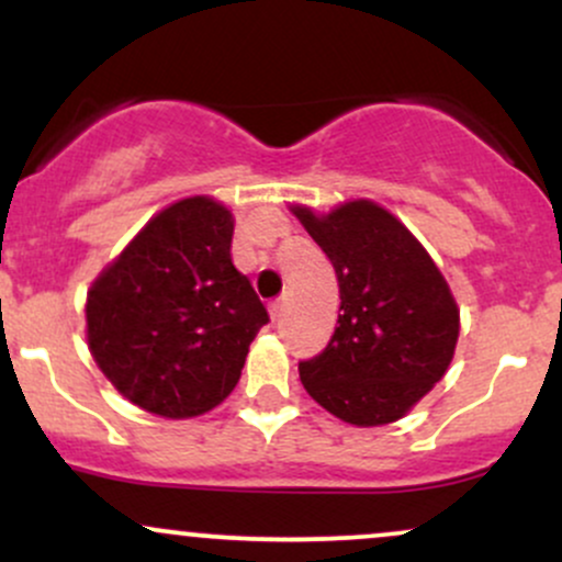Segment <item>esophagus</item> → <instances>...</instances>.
<instances>
[{
  "mask_svg": "<svg viewBox=\"0 0 562 562\" xmlns=\"http://www.w3.org/2000/svg\"><path fill=\"white\" fill-rule=\"evenodd\" d=\"M282 308H285V299H274L269 301V317L280 319L282 317Z\"/></svg>",
  "mask_w": 562,
  "mask_h": 562,
  "instance_id": "obj_1",
  "label": "esophagus"
}]
</instances>
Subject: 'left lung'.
<instances>
[{"instance_id":"left-lung-1","label":"left lung","mask_w":562,"mask_h":562,"mask_svg":"<svg viewBox=\"0 0 562 562\" xmlns=\"http://www.w3.org/2000/svg\"><path fill=\"white\" fill-rule=\"evenodd\" d=\"M293 214L333 261L340 314L330 344L299 364L308 396L344 423L404 417L454 357L460 308L428 250L372 200Z\"/></svg>"}]
</instances>
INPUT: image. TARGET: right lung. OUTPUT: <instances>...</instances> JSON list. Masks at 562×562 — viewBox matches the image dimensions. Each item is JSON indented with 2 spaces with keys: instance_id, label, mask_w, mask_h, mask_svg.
<instances>
[{
  "instance_id": "right-lung-1",
  "label": "right lung",
  "mask_w": 562,
  "mask_h": 562,
  "mask_svg": "<svg viewBox=\"0 0 562 562\" xmlns=\"http://www.w3.org/2000/svg\"><path fill=\"white\" fill-rule=\"evenodd\" d=\"M232 232L222 203L184 198L153 216L89 288V351L153 415L184 420L222 404L269 322L232 263Z\"/></svg>"
}]
</instances>
